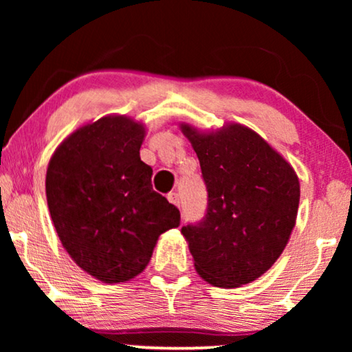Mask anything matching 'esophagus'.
I'll list each match as a JSON object with an SVG mask.
<instances>
[{"label":"esophagus","instance_id":"obj_1","mask_svg":"<svg viewBox=\"0 0 352 352\" xmlns=\"http://www.w3.org/2000/svg\"><path fill=\"white\" fill-rule=\"evenodd\" d=\"M168 200L171 201L173 205H176V206H179V194H177V192H170V194H168Z\"/></svg>","mask_w":352,"mask_h":352}]
</instances>
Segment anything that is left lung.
I'll list each match as a JSON object with an SVG mask.
<instances>
[{"instance_id":"1","label":"left lung","mask_w":352,"mask_h":352,"mask_svg":"<svg viewBox=\"0 0 352 352\" xmlns=\"http://www.w3.org/2000/svg\"><path fill=\"white\" fill-rule=\"evenodd\" d=\"M182 133L199 157L208 192L205 216L182 226L197 272L214 287L234 288L271 269L295 228L300 181L293 168L242 124Z\"/></svg>"}]
</instances>
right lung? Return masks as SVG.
Here are the masks:
<instances>
[{"mask_svg":"<svg viewBox=\"0 0 352 352\" xmlns=\"http://www.w3.org/2000/svg\"><path fill=\"white\" fill-rule=\"evenodd\" d=\"M144 133L126 117H104L67 138L47 166L56 232L72 259L105 283L142 272L160 234L181 223L139 157Z\"/></svg>","mask_w":352,"mask_h":352,"instance_id":"obj_1","label":"right lung"}]
</instances>
